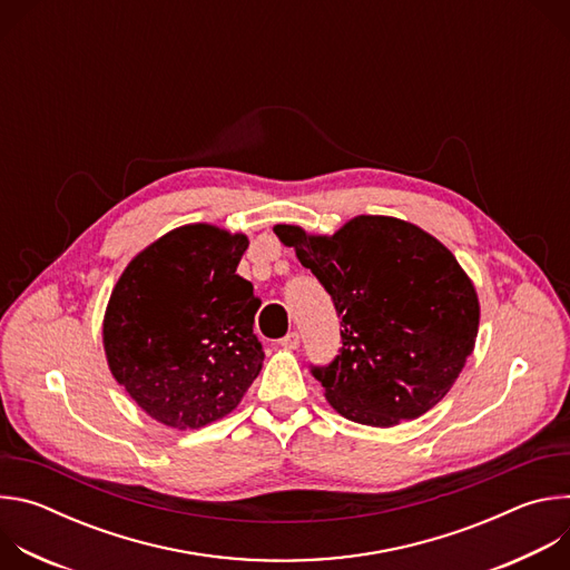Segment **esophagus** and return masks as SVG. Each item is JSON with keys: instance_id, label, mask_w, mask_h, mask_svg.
<instances>
[{"instance_id": "esophagus-1", "label": "esophagus", "mask_w": 570, "mask_h": 570, "mask_svg": "<svg viewBox=\"0 0 570 570\" xmlns=\"http://www.w3.org/2000/svg\"><path fill=\"white\" fill-rule=\"evenodd\" d=\"M279 345H282L284 350H297V347H299V334H297V332L286 334V336L279 341Z\"/></svg>"}]
</instances>
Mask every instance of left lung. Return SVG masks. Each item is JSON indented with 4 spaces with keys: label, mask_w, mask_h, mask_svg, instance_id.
<instances>
[{
    "label": "left lung",
    "mask_w": 570,
    "mask_h": 570,
    "mask_svg": "<svg viewBox=\"0 0 570 570\" xmlns=\"http://www.w3.org/2000/svg\"><path fill=\"white\" fill-rule=\"evenodd\" d=\"M273 232L327 288L343 347L313 367L332 409L390 429L438 405L475 347L473 282L433 234L394 216H354L334 234L299 225Z\"/></svg>",
    "instance_id": "obj_1"
}]
</instances>
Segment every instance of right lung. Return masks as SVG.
I'll use <instances>...</instances> for the list:
<instances>
[{"mask_svg": "<svg viewBox=\"0 0 570 570\" xmlns=\"http://www.w3.org/2000/svg\"><path fill=\"white\" fill-rule=\"evenodd\" d=\"M248 236L189 223L153 240L117 279L106 315L108 367L155 422L203 429L229 415L264 363L262 302L236 266Z\"/></svg>", "mask_w": 570, "mask_h": 570, "instance_id": "1", "label": "right lung"}]
</instances>
